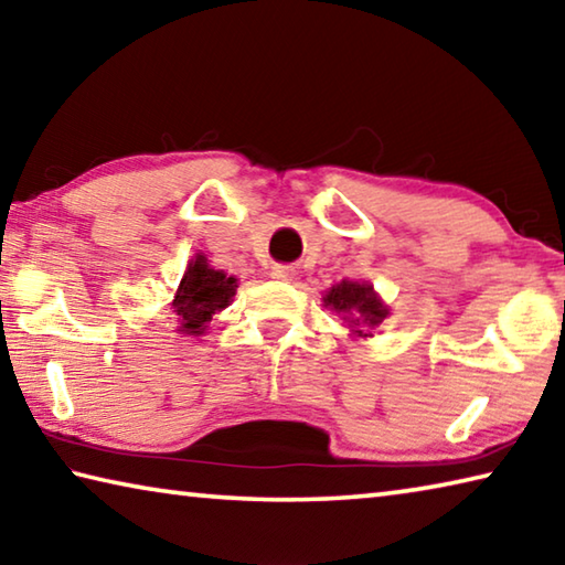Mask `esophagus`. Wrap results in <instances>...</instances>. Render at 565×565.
<instances>
[{"label":"esophagus","instance_id":"obj_1","mask_svg":"<svg viewBox=\"0 0 565 565\" xmlns=\"http://www.w3.org/2000/svg\"><path fill=\"white\" fill-rule=\"evenodd\" d=\"M271 276H274V279H279V281H291L294 269H291V266H274Z\"/></svg>","mask_w":565,"mask_h":565}]
</instances>
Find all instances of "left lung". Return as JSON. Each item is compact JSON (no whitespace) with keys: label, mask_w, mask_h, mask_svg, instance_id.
Instances as JSON below:
<instances>
[{"label":"left lung","mask_w":565,"mask_h":565,"mask_svg":"<svg viewBox=\"0 0 565 565\" xmlns=\"http://www.w3.org/2000/svg\"><path fill=\"white\" fill-rule=\"evenodd\" d=\"M323 303L337 311L343 321H349V329L363 339L371 337V329L381 327V321L388 317V306L366 281H339L323 296Z\"/></svg>","instance_id":"left-lung-1"}]
</instances>
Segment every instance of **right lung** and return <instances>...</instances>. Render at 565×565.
Returning <instances> with one entry per match:
<instances>
[{"label":"right lung","instance_id":"add662e5","mask_svg":"<svg viewBox=\"0 0 565 565\" xmlns=\"http://www.w3.org/2000/svg\"><path fill=\"white\" fill-rule=\"evenodd\" d=\"M234 276L212 269L206 256L199 254L196 259L189 262L184 279H181L174 301H171V311H174L179 321V331L189 333V337L204 333L206 323L214 319V313L224 311L234 301Z\"/></svg>","mask_w":565,"mask_h":565}]
</instances>
